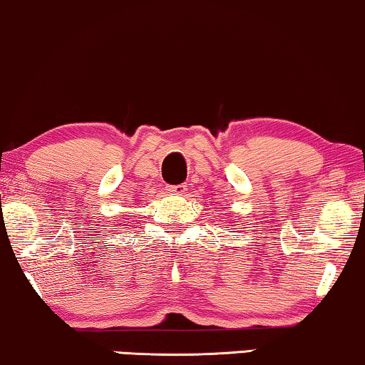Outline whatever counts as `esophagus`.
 Wrapping results in <instances>:
<instances>
[{"instance_id": "34e87169", "label": "esophagus", "mask_w": 365, "mask_h": 365, "mask_svg": "<svg viewBox=\"0 0 365 365\" xmlns=\"http://www.w3.org/2000/svg\"><path fill=\"white\" fill-rule=\"evenodd\" d=\"M167 192L170 195H183L185 192H187V185H168L167 187Z\"/></svg>"}]
</instances>
